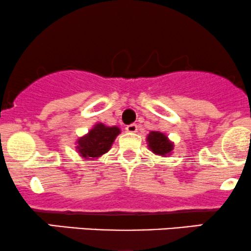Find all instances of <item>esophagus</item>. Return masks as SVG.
Returning <instances> with one entry per match:
<instances>
[{"instance_id":"esophagus-1","label":"esophagus","mask_w":251,"mask_h":251,"mask_svg":"<svg viewBox=\"0 0 251 251\" xmlns=\"http://www.w3.org/2000/svg\"><path fill=\"white\" fill-rule=\"evenodd\" d=\"M125 130L127 131V132H130V133H134V132H137V130H138V128H137L136 124H131V125L126 126Z\"/></svg>"}]
</instances>
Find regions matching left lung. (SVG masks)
Instances as JSON below:
<instances>
[{"instance_id":"left-lung-1","label":"left lung","mask_w":251,"mask_h":251,"mask_svg":"<svg viewBox=\"0 0 251 251\" xmlns=\"http://www.w3.org/2000/svg\"><path fill=\"white\" fill-rule=\"evenodd\" d=\"M148 147L150 148L154 154L161 155V156H167L172 152L173 150V143L170 142L167 136L163 133L159 132V131H151L147 137Z\"/></svg>"}]
</instances>
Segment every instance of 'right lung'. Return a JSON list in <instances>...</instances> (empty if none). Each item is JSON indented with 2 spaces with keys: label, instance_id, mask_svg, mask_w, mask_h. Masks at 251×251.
Here are the masks:
<instances>
[{
  "label": "right lung",
  "instance_id": "1",
  "mask_svg": "<svg viewBox=\"0 0 251 251\" xmlns=\"http://www.w3.org/2000/svg\"><path fill=\"white\" fill-rule=\"evenodd\" d=\"M119 133H120V128L117 126L110 127L103 124H96L88 134L80 137L77 141L79 154L85 159L101 156L110 149Z\"/></svg>",
  "mask_w": 251,
  "mask_h": 251
}]
</instances>
